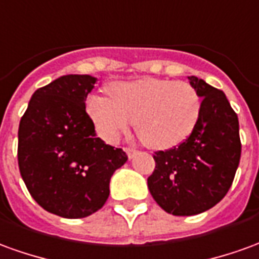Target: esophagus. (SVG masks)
I'll return each mask as SVG.
<instances>
[{
  "mask_svg": "<svg viewBox=\"0 0 259 259\" xmlns=\"http://www.w3.org/2000/svg\"><path fill=\"white\" fill-rule=\"evenodd\" d=\"M124 151H126V154H127V157H129V158H133V157L137 154V150H135V148L126 147L124 148Z\"/></svg>",
  "mask_w": 259,
  "mask_h": 259,
  "instance_id": "obj_1",
  "label": "esophagus"
}]
</instances>
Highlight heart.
I'll return each instance as SVG.
<instances>
[{
  "label": "heart",
  "instance_id": "heart-1",
  "mask_svg": "<svg viewBox=\"0 0 259 259\" xmlns=\"http://www.w3.org/2000/svg\"><path fill=\"white\" fill-rule=\"evenodd\" d=\"M109 99L92 95L87 113L105 142L115 143L135 120L136 133L147 147L167 150L191 135L202 112V99L191 84L165 78L112 82Z\"/></svg>",
  "mask_w": 259,
  "mask_h": 259
}]
</instances>
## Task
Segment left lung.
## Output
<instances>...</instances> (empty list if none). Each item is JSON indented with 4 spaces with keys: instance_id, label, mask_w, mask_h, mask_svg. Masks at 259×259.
<instances>
[{
    "instance_id": "8db88e82",
    "label": "left lung",
    "mask_w": 259,
    "mask_h": 259,
    "mask_svg": "<svg viewBox=\"0 0 259 259\" xmlns=\"http://www.w3.org/2000/svg\"><path fill=\"white\" fill-rule=\"evenodd\" d=\"M188 78L202 98L198 124L180 146L155 151V169L147 178L151 196L174 216H193L218 205L241 157L238 117L224 92L195 75Z\"/></svg>"
}]
</instances>
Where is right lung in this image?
<instances>
[{
  "mask_svg": "<svg viewBox=\"0 0 259 259\" xmlns=\"http://www.w3.org/2000/svg\"><path fill=\"white\" fill-rule=\"evenodd\" d=\"M95 77L70 74L41 87L18 130V165L32 198L53 214L87 218L109 196L111 177L127 161L97 137L85 111Z\"/></svg>",
  "mask_w": 259,
  "mask_h": 259,
  "instance_id": "obj_1",
  "label": "right lung"
}]
</instances>
